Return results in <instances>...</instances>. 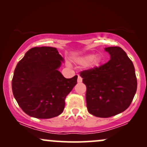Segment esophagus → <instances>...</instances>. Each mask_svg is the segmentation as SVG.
<instances>
[{
	"label": "esophagus",
	"mask_w": 147,
	"mask_h": 147,
	"mask_svg": "<svg viewBox=\"0 0 147 147\" xmlns=\"http://www.w3.org/2000/svg\"><path fill=\"white\" fill-rule=\"evenodd\" d=\"M82 82V78L80 77V76L78 75V79H77V82L78 83H81Z\"/></svg>",
	"instance_id": "esophagus-1"
}]
</instances>
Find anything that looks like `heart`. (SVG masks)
<instances>
[{"label": "heart", "instance_id": "1", "mask_svg": "<svg viewBox=\"0 0 147 147\" xmlns=\"http://www.w3.org/2000/svg\"><path fill=\"white\" fill-rule=\"evenodd\" d=\"M102 61V56L101 55H93L92 54L83 55L76 59V62L80 65H85L90 68H93L95 67H98L101 62Z\"/></svg>", "mask_w": 147, "mask_h": 147}]
</instances>
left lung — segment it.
<instances>
[{
    "instance_id": "1",
    "label": "left lung",
    "mask_w": 147,
    "mask_h": 147,
    "mask_svg": "<svg viewBox=\"0 0 147 147\" xmlns=\"http://www.w3.org/2000/svg\"><path fill=\"white\" fill-rule=\"evenodd\" d=\"M111 59L99 67L80 72L86 86L88 111L98 117H110L127 109L137 90L133 62L119 47L106 48Z\"/></svg>"
}]
</instances>
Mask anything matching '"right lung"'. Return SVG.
I'll return each instance as SVG.
<instances>
[{
	"label": "right lung",
	"mask_w": 147,
	"mask_h": 147,
	"mask_svg": "<svg viewBox=\"0 0 147 147\" xmlns=\"http://www.w3.org/2000/svg\"><path fill=\"white\" fill-rule=\"evenodd\" d=\"M63 60L57 48L34 47L17 63L11 88L14 98L27 115L49 119L63 113L65 97L77 80V75L66 79L59 71Z\"/></svg>",
	"instance_id": "add662e5"
}]
</instances>
